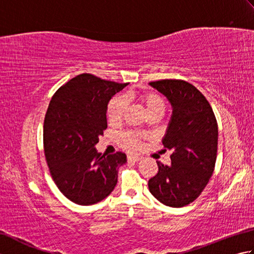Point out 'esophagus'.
Segmentation results:
<instances>
[{"instance_id":"esophagus-1","label":"esophagus","mask_w":254,"mask_h":254,"mask_svg":"<svg viewBox=\"0 0 254 254\" xmlns=\"http://www.w3.org/2000/svg\"><path fill=\"white\" fill-rule=\"evenodd\" d=\"M141 159L142 157H139V156H128L127 157L128 161H134V163H137V161H139Z\"/></svg>"}]
</instances>
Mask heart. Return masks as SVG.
Listing matches in <instances>:
<instances>
[{"mask_svg":"<svg viewBox=\"0 0 254 254\" xmlns=\"http://www.w3.org/2000/svg\"><path fill=\"white\" fill-rule=\"evenodd\" d=\"M133 96V94L117 95L109 101L107 107V116L111 123H118L122 120L127 107V100ZM137 98L141 100L148 115H152V113L164 115L165 113L166 101L160 95L152 93V91H143V93L137 95ZM119 139H120L124 148L128 150H136L139 147L141 135L135 132H126L121 134Z\"/></svg>","mask_w":254,"mask_h":254,"instance_id":"b5f03b06","label":"heart"}]
</instances>
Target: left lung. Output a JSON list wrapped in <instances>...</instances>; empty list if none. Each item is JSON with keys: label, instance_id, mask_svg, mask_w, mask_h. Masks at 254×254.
I'll use <instances>...</instances> for the list:
<instances>
[{"label": "left lung", "instance_id": "obj_1", "mask_svg": "<svg viewBox=\"0 0 254 254\" xmlns=\"http://www.w3.org/2000/svg\"><path fill=\"white\" fill-rule=\"evenodd\" d=\"M149 85L163 94L172 108L163 144L170 149L171 164L159 161L158 174L148 181L149 192L170 207H182L198 197L216 163L218 127L212 107L201 91L180 79Z\"/></svg>", "mask_w": 254, "mask_h": 254}]
</instances>
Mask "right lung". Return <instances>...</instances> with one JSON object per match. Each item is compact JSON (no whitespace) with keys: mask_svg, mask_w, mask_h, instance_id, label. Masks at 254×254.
<instances>
[{"mask_svg":"<svg viewBox=\"0 0 254 254\" xmlns=\"http://www.w3.org/2000/svg\"><path fill=\"white\" fill-rule=\"evenodd\" d=\"M127 84L80 74L53 95L44 124L45 155L53 181L64 196L78 205H93L116 188L118 170L127 155L97 152L107 128L110 99Z\"/></svg>","mask_w":254,"mask_h":254,"instance_id":"1","label":"right lung"}]
</instances>
